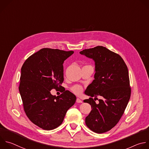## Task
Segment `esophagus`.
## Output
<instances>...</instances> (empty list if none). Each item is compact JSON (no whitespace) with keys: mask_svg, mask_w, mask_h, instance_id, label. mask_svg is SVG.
I'll return each instance as SVG.
<instances>
[{"mask_svg":"<svg viewBox=\"0 0 149 149\" xmlns=\"http://www.w3.org/2000/svg\"><path fill=\"white\" fill-rule=\"evenodd\" d=\"M76 102H77V103H82V101L79 98H77V100H76Z\"/></svg>","mask_w":149,"mask_h":149,"instance_id":"1","label":"esophagus"}]
</instances>
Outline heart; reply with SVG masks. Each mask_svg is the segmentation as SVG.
I'll use <instances>...</instances> for the list:
<instances>
[{"mask_svg": "<svg viewBox=\"0 0 149 149\" xmlns=\"http://www.w3.org/2000/svg\"><path fill=\"white\" fill-rule=\"evenodd\" d=\"M82 89H83L81 85H75L71 88V90L72 91V92L78 95L80 94L82 92Z\"/></svg>", "mask_w": 149, "mask_h": 149, "instance_id": "heart-1", "label": "heart"}]
</instances>
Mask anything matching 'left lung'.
<instances>
[{
    "instance_id": "left-lung-1",
    "label": "left lung",
    "mask_w": 149,
    "mask_h": 149,
    "mask_svg": "<svg viewBox=\"0 0 149 149\" xmlns=\"http://www.w3.org/2000/svg\"><path fill=\"white\" fill-rule=\"evenodd\" d=\"M79 53L92 59L95 65V79L85 91L91 97L84 102L92 109L85 118V123L92 131L103 133L118 123L130 100L128 69L119 54L103 46L85 49ZM97 95L103 100L96 104L94 100Z\"/></svg>"
}]
</instances>
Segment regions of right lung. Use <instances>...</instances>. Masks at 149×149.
Instances as JSON below:
<instances>
[{
    "mask_svg": "<svg viewBox=\"0 0 149 149\" xmlns=\"http://www.w3.org/2000/svg\"><path fill=\"white\" fill-rule=\"evenodd\" d=\"M73 53L42 48L30 56L21 68L19 89L24 112L34 124L44 130L59 126L76 101L75 95L69 91L57 96L50 92L63 87V63Z\"/></svg>",
    "mask_w": 149,
    "mask_h": 149,
    "instance_id": "obj_1",
    "label": "right lung"
}]
</instances>
